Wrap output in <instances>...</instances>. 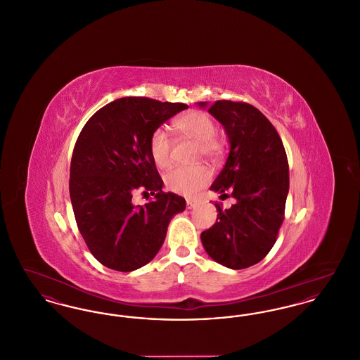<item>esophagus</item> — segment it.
I'll use <instances>...</instances> for the list:
<instances>
[{
	"instance_id": "esophagus-1",
	"label": "esophagus",
	"mask_w": 360,
	"mask_h": 360,
	"mask_svg": "<svg viewBox=\"0 0 360 360\" xmlns=\"http://www.w3.org/2000/svg\"><path fill=\"white\" fill-rule=\"evenodd\" d=\"M197 205H198V201H197V200H186L188 209H193V207H195Z\"/></svg>"
}]
</instances>
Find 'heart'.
I'll return each instance as SVG.
<instances>
[{"label": "heart", "mask_w": 360, "mask_h": 360, "mask_svg": "<svg viewBox=\"0 0 360 360\" xmlns=\"http://www.w3.org/2000/svg\"><path fill=\"white\" fill-rule=\"evenodd\" d=\"M176 128L185 135L197 141L198 155L209 160H216L223 154V141L214 135L216 124L213 119L200 110H193L179 117L175 122ZM172 139L166 129H155L150 139V154L158 167L166 169L172 163ZM210 174L204 166L174 167L165 175V184L174 193L193 195L205 186Z\"/></svg>", "instance_id": "1"}]
</instances>
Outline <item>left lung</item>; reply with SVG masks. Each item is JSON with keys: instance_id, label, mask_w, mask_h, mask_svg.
Instances as JSON below:
<instances>
[{"instance_id": "obj_1", "label": "left lung", "mask_w": 360, "mask_h": 360, "mask_svg": "<svg viewBox=\"0 0 360 360\" xmlns=\"http://www.w3.org/2000/svg\"><path fill=\"white\" fill-rule=\"evenodd\" d=\"M207 112L221 122L231 146L210 190L236 201L229 209L216 204L217 220L201 241L213 260L241 270L259 263L276 241L289 193L288 156L274 125L255 106L221 100Z\"/></svg>"}]
</instances>
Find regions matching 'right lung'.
Listing matches in <instances>:
<instances>
[{"instance_id": "right-lung-1", "label": "right lung", "mask_w": 360, "mask_h": 360, "mask_svg": "<svg viewBox=\"0 0 360 360\" xmlns=\"http://www.w3.org/2000/svg\"><path fill=\"white\" fill-rule=\"evenodd\" d=\"M186 103L124 97L97 110L77 139L70 165V198L89 251L116 271H134L150 263L166 239L170 220L186 201L165 193L150 154L155 129ZM136 189L155 198L134 206Z\"/></svg>"}]
</instances>
